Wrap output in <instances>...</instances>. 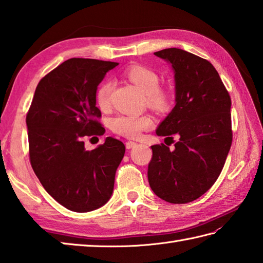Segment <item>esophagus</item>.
<instances>
[{
  "label": "esophagus",
  "mask_w": 263,
  "mask_h": 263,
  "mask_svg": "<svg viewBox=\"0 0 263 263\" xmlns=\"http://www.w3.org/2000/svg\"><path fill=\"white\" fill-rule=\"evenodd\" d=\"M136 146H137V142H133V141H126V142H125L126 149H131V148L136 147Z\"/></svg>",
  "instance_id": "esophagus-1"
}]
</instances>
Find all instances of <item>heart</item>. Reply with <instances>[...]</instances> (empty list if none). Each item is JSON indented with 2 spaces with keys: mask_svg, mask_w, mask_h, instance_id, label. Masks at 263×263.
Wrapping results in <instances>:
<instances>
[{
  "mask_svg": "<svg viewBox=\"0 0 263 263\" xmlns=\"http://www.w3.org/2000/svg\"><path fill=\"white\" fill-rule=\"evenodd\" d=\"M125 76L133 85L146 95L147 103L150 107L166 111L173 104V93L166 88L159 87V76L157 72L142 65H132L125 71ZM111 83L105 80L99 83L95 98L100 109H107L110 104ZM152 117L148 115H119L110 122L111 131L122 137L135 139L141 132L149 130L153 126Z\"/></svg>",
  "mask_w": 263,
  "mask_h": 263,
  "instance_id": "heart-1",
  "label": "heart"
}]
</instances>
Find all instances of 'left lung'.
Listing matches in <instances>:
<instances>
[{"label": "left lung", "instance_id": "8db88e82", "mask_svg": "<svg viewBox=\"0 0 263 263\" xmlns=\"http://www.w3.org/2000/svg\"><path fill=\"white\" fill-rule=\"evenodd\" d=\"M154 54L175 72L176 105L156 131L175 148L152 146L148 181L160 199L187 203L214 185L225 165L233 141L232 100L209 61L180 48Z\"/></svg>", "mask_w": 263, "mask_h": 263}]
</instances>
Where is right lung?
Returning a JSON list of instances; mask_svg holds the SVG:
<instances>
[{
  "label": "right lung",
  "mask_w": 263,
  "mask_h": 263,
  "mask_svg": "<svg viewBox=\"0 0 263 263\" xmlns=\"http://www.w3.org/2000/svg\"><path fill=\"white\" fill-rule=\"evenodd\" d=\"M116 65L65 61L39 81L26 116L32 170L47 193L72 211H92L107 202L125 153L124 143L110 137L91 152L83 142L104 135L95 93Z\"/></svg>",
  "instance_id": "obj_1"
}]
</instances>
